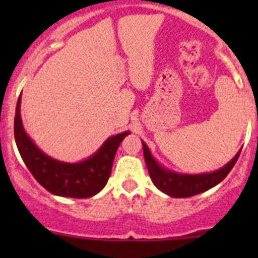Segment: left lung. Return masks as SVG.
<instances>
[{"mask_svg":"<svg viewBox=\"0 0 258 258\" xmlns=\"http://www.w3.org/2000/svg\"><path fill=\"white\" fill-rule=\"evenodd\" d=\"M142 147L146 165L149 169L151 181L154 182V184L159 190L172 198H190L214 187L229 174L232 166L235 165L241 151V150H239L238 154L232 157L226 165L222 166L218 170H214L211 173H203V174H182V173L166 169L157 163V160L152 156L151 151L143 141Z\"/></svg>","mask_w":258,"mask_h":258,"instance_id":"1","label":"left lung"}]
</instances>
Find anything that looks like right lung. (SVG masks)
<instances>
[{
	"instance_id": "add662e5",
	"label": "right lung",
	"mask_w": 258,
	"mask_h": 258,
	"mask_svg": "<svg viewBox=\"0 0 258 258\" xmlns=\"http://www.w3.org/2000/svg\"><path fill=\"white\" fill-rule=\"evenodd\" d=\"M19 95L14 120V136L23 161L36 181L49 192L64 198L86 199L106 186L118 146L131 132L109 137L95 154L79 163H64L41 151L23 127Z\"/></svg>"
}]
</instances>
